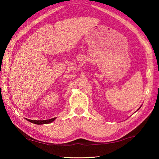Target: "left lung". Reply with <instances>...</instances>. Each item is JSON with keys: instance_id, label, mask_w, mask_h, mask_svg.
<instances>
[{"instance_id": "obj_1", "label": "left lung", "mask_w": 159, "mask_h": 159, "mask_svg": "<svg viewBox=\"0 0 159 159\" xmlns=\"http://www.w3.org/2000/svg\"><path fill=\"white\" fill-rule=\"evenodd\" d=\"M140 107H139V108H140ZM138 110H137V111H138Z\"/></svg>"}]
</instances>
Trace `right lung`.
<instances>
[{
	"label": "right lung",
	"instance_id": "obj_1",
	"mask_svg": "<svg viewBox=\"0 0 159 159\" xmlns=\"http://www.w3.org/2000/svg\"><path fill=\"white\" fill-rule=\"evenodd\" d=\"M56 119V118H50V119L48 120H30V119H27L28 121L31 122L32 123H34V124H37V125H43V124H48V123L53 122L54 120Z\"/></svg>",
	"mask_w": 159,
	"mask_h": 159
}]
</instances>
